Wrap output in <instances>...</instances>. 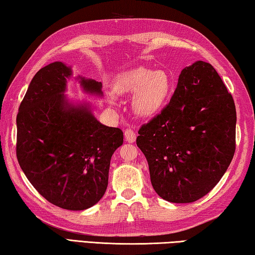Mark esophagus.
Wrapping results in <instances>:
<instances>
[{
	"mask_svg": "<svg viewBox=\"0 0 255 255\" xmlns=\"http://www.w3.org/2000/svg\"><path fill=\"white\" fill-rule=\"evenodd\" d=\"M124 135H125V140H127L128 143H133L136 139L135 131L132 130V128H127V130L124 131Z\"/></svg>",
	"mask_w": 255,
	"mask_h": 255,
	"instance_id": "1",
	"label": "esophagus"
}]
</instances>
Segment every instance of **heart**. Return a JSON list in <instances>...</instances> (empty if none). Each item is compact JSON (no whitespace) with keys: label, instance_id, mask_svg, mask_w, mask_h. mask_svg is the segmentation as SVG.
Wrapping results in <instances>:
<instances>
[{"label":"heart","instance_id":"1","mask_svg":"<svg viewBox=\"0 0 255 255\" xmlns=\"http://www.w3.org/2000/svg\"><path fill=\"white\" fill-rule=\"evenodd\" d=\"M114 93L109 95L111 105H118V95L133 94L132 109L134 113L149 118L161 110L170 91V82L164 71L137 68L127 71L116 78Z\"/></svg>","mask_w":255,"mask_h":255}]
</instances>
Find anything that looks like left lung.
I'll list each match as a JSON object with an SVG mask.
<instances>
[{"instance_id":"8db88e82","label":"left lung","mask_w":255,"mask_h":255,"mask_svg":"<svg viewBox=\"0 0 255 255\" xmlns=\"http://www.w3.org/2000/svg\"><path fill=\"white\" fill-rule=\"evenodd\" d=\"M235 128L234 100L215 68L199 60L182 69L169 104L136 137L155 193L178 204L207 195L234 157Z\"/></svg>"}]
</instances>
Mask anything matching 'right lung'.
Masks as SVG:
<instances>
[{"mask_svg":"<svg viewBox=\"0 0 255 255\" xmlns=\"http://www.w3.org/2000/svg\"><path fill=\"white\" fill-rule=\"evenodd\" d=\"M70 76L60 61L34 75L16 116V158L49 203L84 211L104 196L111 158L123 143V132L98 122L89 106L67 102ZM79 82L85 92L102 95V83L84 77Z\"/></svg>","mask_w":255,"mask_h":255,"instance_id":"1","label":"right lung"}]
</instances>
